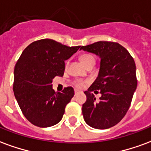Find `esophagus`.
I'll return each instance as SVG.
<instances>
[{
	"label": "esophagus",
	"instance_id": "34e87169",
	"mask_svg": "<svg viewBox=\"0 0 151 151\" xmlns=\"http://www.w3.org/2000/svg\"><path fill=\"white\" fill-rule=\"evenodd\" d=\"M78 93H79V91H77V90H76L75 91H74V94H75V95H78Z\"/></svg>",
	"mask_w": 151,
	"mask_h": 151
}]
</instances>
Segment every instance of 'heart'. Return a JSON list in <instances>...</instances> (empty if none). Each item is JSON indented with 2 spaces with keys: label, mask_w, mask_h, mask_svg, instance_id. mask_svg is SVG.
Masks as SVG:
<instances>
[{
  "label": "heart",
  "mask_w": 151,
  "mask_h": 151,
  "mask_svg": "<svg viewBox=\"0 0 151 151\" xmlns=\"http://www.w3.org/2000/svg\"><path fill=\"white\" fill-rule=\"evenodd\" d=\"M80 60L82 63L84 65L88 68V67H91V66H94L95 63V59L94 56H92L91 54H89V53H86V54H83L82 56H80ZM69 65V60H67L65 62V68H67ZM85 81H82V80H77L75 82H73V85L75 86L77 88H82L86 84Z\"/></svg>",
  "instance_id": "1"
}]
</instances>
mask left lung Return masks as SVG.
Wrapping results in <instances>:
<instances>
[{
	"mask_svg": "<svg viewBox=\"0 0 151 151\" xmlns=\"http://www.w3.org/2000/svg\"><path fill=\"white\" fill-rule=\"evenodd\" d=\"M88 52L100 57V69L95 82L84 93L82 105L86 123L92 128L106 129L116 125L125 116L137 85L136 65L129 52L118 43L99 41L82 46ZM100 89L101 97L96 101L92 91Z\"/></svg>",
	"mask_w": 151,
	"mask_h": 151,
	"instance_id": "left-lung-1",
	"label": "left lung"
}]
</instances>
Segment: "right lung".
I'll return each mask as SVG.
<instances>
[{"instance_id": "obj_1", "label": "right lung", "mask_w": 151, "mask_h": 151, "mask_svg": "<svg viewBox=\"0 0 151 151\" xmlns=\"http://www.w3.org/2000/svg\"><path fill=\"white\" fill-rule=\"evenodd\" d=\"M80 48L68 47L50 39L28 45L14 67V93L24 116L40 128L59 123L65 108L74 95L71 86L55 92L52 79L62 77L65 60Z\"/></svg>"}]
</instances>
